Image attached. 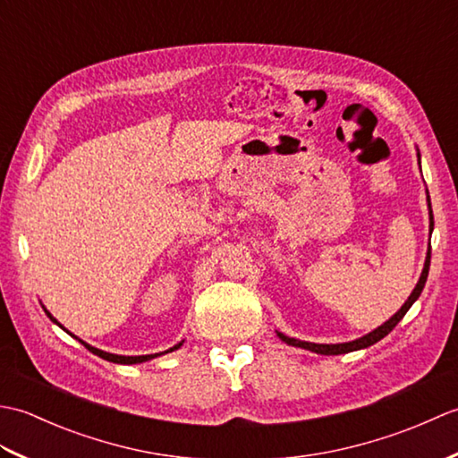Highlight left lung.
Returning <instances> with one entry per match:
<instances>
[{
  "label": "left lung",
  "mask_w": 458,
  "mask_h": 458,
  "mask_svg": "<svg viewBox=\"0 0 458 458\" xmlns=\"http://www.w3.org/2000/svg\"><path fill=\"white\" fill-rule=\"evenodd\" d=\"M417 157L421 159L420 151H417ZM429 220H431V224H429V232H433V210H431V202H429ZM429 264H431V246H429V250H427V258H425V266H423V271H421V277H420V281H417V285H415V289L411 291V295L407 297V301H405V303L402 305V309L397 310V313H395L390 320H386V323H384L382 327L374 328L372 333H368V335H366V336H362V338H356V340H352V343H340V344H315V343H305V340H297V338L285 336V335H281V333H277V336H279L281 340H284V343L291 344V346L305 348V350H310V352L325 354V356L346 354V352H354V350H360V348H368V346H372V344H376V343H377V340H382L386 335H390L392 330L395 328V325L400 323V320L405 317L407 310H410V307L415 303L417 299H420L421 291H423V287H425L427 276H429Z\"/></svg>",
  "instance_id": "8db88e82"
}]
</instances>
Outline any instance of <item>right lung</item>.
<instances>
[{
    "label": "right lung",
    "instance_id": "1",
    "mask_svg": "<svg viewBox=\"0 0 458 458\" xmlns=\"http://www.w3.org/2000/svg\"><path fill=\"white\" fill-rule=\"evenodd\" d=\"M45 313H47V317L53 320L55 325H58L63 328V325L58 323V320L48 313V310L45 309ZM66 330V328H64ZM68 333V330H66ZM74 336V335H72ZM76 338V336H74ZM79 343H82L86 348L90 350L92 354H96V356H100V358H104V360H108V362H114V364H141V362H148V360H151V358H157V356H161V354H167V352H173V350H177V348H181L182 346V343H179V344H174L173 348H169V350H165V352H159V354H145V356H120V354H110V352H104V350H100V348H94V346H90V344H86L84 340H81L79 338Z\"/></svg>",
    "mask_w": 458,
    "mask_h": 458
}]
</instances>
